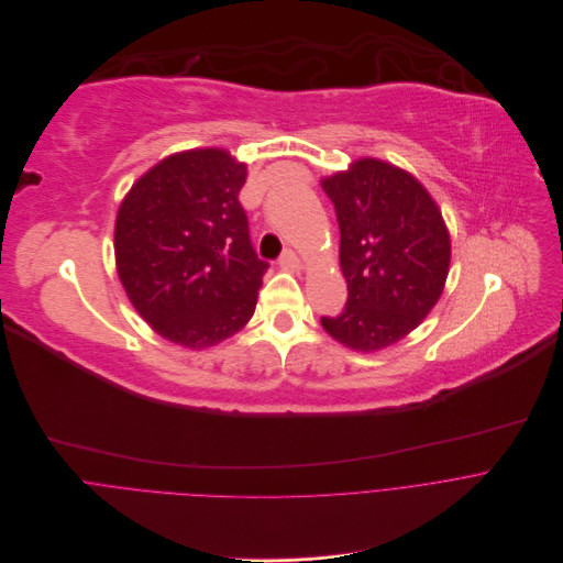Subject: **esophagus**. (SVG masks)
Masks as SVG:
<instances>
[{"label":"esophagus","instance_id":"esophagus-1","mask_svg":"<svg viewBox=\"0 0 563 563\" xmlns=\"http://www.w3.org/2000/svg\"><path fill=\"white\" fill-rule=\"evenodd\" d=\"M279 266H282V268H288V271H299V268H301L299 257H297V255H295V251H290V249H286V251L282 253V257H279Z\"/></svg>","mask_w":563,"mask_h":563}]
</instances>
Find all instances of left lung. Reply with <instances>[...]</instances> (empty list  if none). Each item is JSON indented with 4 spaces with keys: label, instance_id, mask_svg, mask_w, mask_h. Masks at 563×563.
Returning <instances> with one entry per match:
<instances>
[{
    "label": "left lung",
    "instance_id": "obj_1",
    "mask_svg": "<svg viewBox=\"0 0 563 563\" xmlns=\"http://www.w3.org/2000/svg\"><path fill=\"white\" fill-rule=\"evenodd\" d=\"M340 223L349 301L321 317L336 342L379 351L415 330L437 303L451 266V238L428 190L382 159H360L321 181Z\"/></svg>",
    "mask_w": 563,
    "mask_h": 563
}]
</instances>
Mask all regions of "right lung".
I'll return each mask as SVG.
<instances>
[{"label":"right lung","instance_id":"obj_1","mask_svg":"<svg viewBox=\"0 0 563 563\" xmlns=\"http://www.w3.org/2000/svg\"><path fill=\"white\" fill-rule=\"evenodd\" d=\"M244 181L246 164L221 148H197L153 166L120 206L122 286L168 342L214 346L255 312L268 262L251 244Z\"/></svg>","mask_w":563,"mask_h":563}]
</instances>
